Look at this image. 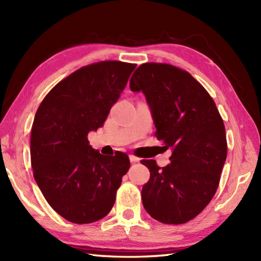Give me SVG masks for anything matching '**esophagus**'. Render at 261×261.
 I'll use <instances>...</instances> for the list:
<instances>
[{
	"mask_svg": "<svg viewBox=\"0 0 261 261\" xmlns=\"http://www.w3.org/2000/svg\"><path fill=\"white\" fill-rule=\"evenodd\" d=\"M129 158H130V162L131 163H139L140 162V158L134 156V154H130Z\"/></svg>",
	"mask_w": 261,
	"mask_h": 261,
	"instance_id": "obj_1",
	"label": "esophagus"
}]
</instances>
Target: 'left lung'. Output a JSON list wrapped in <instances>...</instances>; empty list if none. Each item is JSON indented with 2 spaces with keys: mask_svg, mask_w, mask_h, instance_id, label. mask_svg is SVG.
I'll list each match as a JSON object with an SVG mask.
<instances>
[{
  "mask_svg": "<svg viewBox=\"0 0 261 261\" xmlns=\"http://www.w3.org/2000/svg\"><path fill=\"white\" fill-rule=\"evenodd\" d=\"M150 108L158 140L171 149L170 164L150 171L143 185V207L166 224H181L198 215L218 190L226 159L223 120L206 90L187 71L167 64L147 63L130 80Z\"/></svg>",
  "mask_w": 261,
  "mask_h": 261,
  "instance_id": "1",
  "label": "left lung"
}]
</instances>
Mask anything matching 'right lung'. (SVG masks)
I'll return each mask as SVG.
<instances>
[{"label":"right lung","mask_w":261,"mask_h":261,"mask_svg":"<svg viewBox=\"0 0 261 261\" xmlns=\"http://www.w3.org/2000/svg\"><path fill=\"white\" fill-rule=\"evenodd\" d=\"M137 65L108 60L85 66L43 98L31 129V166L49 205L69 222L107 215L130 168L124 152L104 156L87 140L103 126Z\"/></svg>","instance_id":"right-lung-1"}]
</instances>
